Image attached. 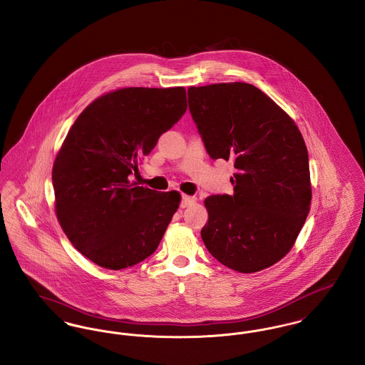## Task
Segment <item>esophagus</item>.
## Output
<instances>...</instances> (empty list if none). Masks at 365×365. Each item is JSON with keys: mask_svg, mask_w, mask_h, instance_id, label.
I'll return each mask as SVG.
<instances>
[{"mask_svg": "<svg viewBox=\"0 0 365 365\" xmlns=\"http://www.w3.org/2000/svg\"><path fill=\"white\" fill-rule=\"evenodd\" d=\"M195 201H196V198H195V197L183 195V196H182V201H180V207H182V208H186V207L192 205Z\"/></svg>", "mask_w": 365, "mask_h": 365, "instance_id": "esophagus-1", "label": "esophagus"}]
</instances>
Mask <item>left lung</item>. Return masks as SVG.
<instances>
[{"label":"left lung","instance_id":"left-lung-1","mask_svg":"<svg viewBox=\"0 0 365 365\" xmlns=\"http://www.w3.org/2000/svg\"><path fill=\"white\" fill-rule=\"evenodd\" d=\"M189 110L212 160L233 161V195L205 198L201 237L211 255L243 274L293 247L311 202L309 153L294 120L249 83L189 87Z\"/></svg>","mask_w":365,"mask_h":365}]
</instances>
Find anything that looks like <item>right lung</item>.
<instances>
[{
	"instance_id": "1",
	"label": "right lung",
	"mask_w": 365,
	"mask_h": 365,
	"mask_svg": "<svg viewBox=\"0 0 365 365\" xmlns=\"http://www.w3.org/2000/svg\"><path fill=\"white\" fill-rule=\"evenodd\" d=\"M183 87H126L84 108L53 167L56 212L78 252L107 269L157 250L180 195L138 186L141 158L186 113Z\"/></svg>"
}]
</instances>
